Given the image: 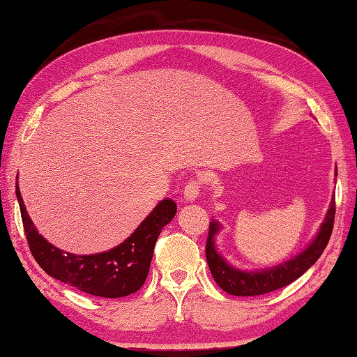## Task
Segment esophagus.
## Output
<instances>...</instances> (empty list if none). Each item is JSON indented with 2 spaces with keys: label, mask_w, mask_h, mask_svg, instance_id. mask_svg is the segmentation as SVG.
<instances>
[{
  "label": "esophagus",
  "mask_w": 357,
  "mask_h": 357,
  "mask_svg": "<svg viewBox=\"0 0 357 357\" xmlns=\"http://www.w3.org/2000/svg\"><path fill=\"white\" fill-rule=\"evenodd\" d=\"M202 188H204V178L199 177V176H197V177H192V178L185 185L183 196H185L188 200H194L196 197H199Z\"/></svg>",
  "instance_id": "obj_1"
}]
</instances>
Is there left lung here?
<instances>
[{"label":"left lung","mask_w":357,"mask_h":357,"mask_svg":"<svg viewBox=\"0 0 357 357\" xmlns=\"http://www.w3.org/2000/svg\"><path fill=\"white\" fill-rule=\"evenodd\" d=\"M335 176H337V167H335ZM334 216L335 196L331 200L325 222L321 224L317 238L312 241V244L294 259L262 272H244L227 264L224 258L216 252V247H214V234L219 231L220 227L216 220L210 222L205 253L214 281H216L222 291L231 295H238V297H253V295L268 294L291 284L292 281L300 278L321 257V253H324L328 245L329 238H331Z\"/></svg>","instance_id":"1"}]
</instances>
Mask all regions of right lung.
<instances>
[{"label":"right lung","instance_id":"1","mask_svg":"<svg viewBox=\"0 0 357 357\" xmlns=\"http://www.w3.org/2000/svg\"><path fill=\"white\" fill-rule=\"evenodd\" d=\"M15 192L29 250L38 266L52 278L85 294L104 298L126 297L141 289L149 273L153 248L161 228L177 213L174 200L160 202L155 210L141 222L123 244L109 252L80 257L59 250L42 238L26 211L18 185H15Z\"/></svg>","mask_w":357,"mask_h":357}]
</instances>
